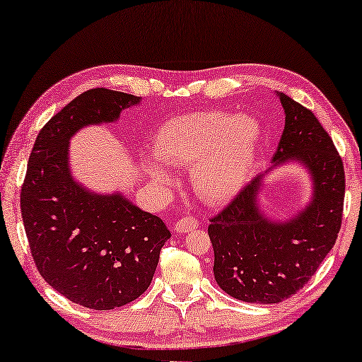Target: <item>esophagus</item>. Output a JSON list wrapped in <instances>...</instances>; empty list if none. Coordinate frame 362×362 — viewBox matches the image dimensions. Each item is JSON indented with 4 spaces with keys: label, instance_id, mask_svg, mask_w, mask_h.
Masks as SVG:
<instances>
[{
    "label": "esophagus",
    "instance_id": "34e87169",
    "mask_svg": "<svg viewBox=\"0 0 362 362\" xmlns=\"http://www.w3.org/2000/svg\"><path fill=\"white\" fill-rule=\"evenodd\" d=\"M197 228V220L192 216H185L181 218L180 221L175 223V233L176 234H185V233H189V230H192Z\"/></svg>",
    "mask_w": 362,
    "mask_h": 362
}]
</instances>
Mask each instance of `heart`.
Listing matches in <instances>:
<instances>
[{
	"label": "heart",
	"mask_w": 362,
	"mask_h": 362,
	"mask_svg": "<svg viewBox=\"0 0 362 362\" xmlns=\"http://www.w3.org/2000/svg\"><path fill=\"white\" fill-rule=\"evenodd\" d=\"M262 127L257 118L228 112H202L177 117L158 129L153 144L157 160L147 170L157 181H165L170 167H192L195 194L218 205L234 197L244 186L257 151Z\"/></svg>",
	"instance_id": "obj_1"
}]
</instances>
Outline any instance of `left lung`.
Instances as JSON below:
<instances>
[{
    "instance_id": "8db88e82",
    "label": "left lung",
    "mask_w": 362,
    "mask_h": 362,
    "mask_svg": "<svg viewBox=\"0 0 362 362\" xmlns=\"http://www.w3.org/2000/svg\"><path fill=\"white\" fill-rule=\"evenodd\" d=\"M277 96L286 127L268 171L288 162L303 165L313 194L297 215L276 221L259 206V175L210 220L215 279L247 303H279L297 293L335 245L341 226L345 171L339 152L310 109L284 93Z\"/></svg>"
}]
</instances>
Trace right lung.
<instances>
[{
  "label": "right lung",
  "mask_w": 362,
  "mask_h": 362,
  "mask_svg": "<svg viewBox=\"0 0 362 362\" xmlns=\"http://www.w3.org/2000/svg\"><path fill=\"white\" fill-rule=\"evenodd\" d=\"M139 103L105 88L81 93L41 128L22 185V220L37 269L90 310H114L144 293L171 237L158 216L122 192H91L69 167V141L78 129L117 122Z\"/></svg>",
  "instance_id": "add662e5"
}]
</instances>
